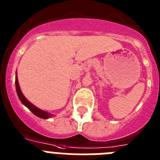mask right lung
Wrapping results in <instances>:
<instances>
[{
    "mask_svg": "<svg viewBox=\"0 0 160 160\" xmlns=\"http://www.w3.org/2000/svg\"><path fill=\"white\" fill-rule=\"evenodd\" d=\"M15 84H16V90L17 93H18V96L19 98L20 101L22 102V104L25 105V107L29 109V111L32 113L33 114H35L36 116L39 117L41 118H44V119H47V118H49L52 116V114L49 112H46V111H43V110H41V109L38 108L36 106H34L33 104L30 102L29 100L26 98L24 96V94H22V90L20 89L19 83H18V75H17L16 73V78H15Z\"/></svg>",
    "mask_w": 160,
    "mask_h": 160,
    "instance_id": "right-lung-1",
    "label": "right lung"
}]
</instances>
